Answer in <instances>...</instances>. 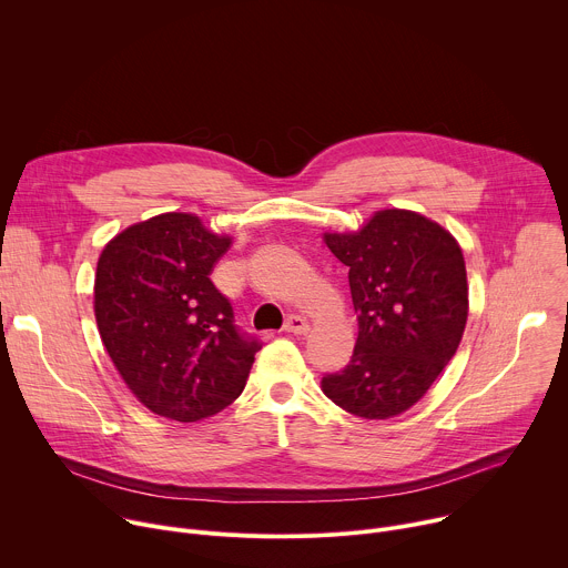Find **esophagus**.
<instances>
[{
	"mask_svg": "<svg viewBox=\"0 0 568 568\" xmlns=\"http://www.w3.org/2000/svg\"><path fill=\"white\" fill-rule=\"evenodd\" d=\"M284 329H286L288 334H297V336H302V334H306V332H308V323H306L304 318H300V316H288V318H286Z\"/></svg>",
	"mask_w": 568,
	"mask_h": 568,
	"instance_id": "obj_1",
	"label": "esophagus"
}]
</instances>
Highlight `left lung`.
<instances>
[{"instance_id": "left-lung-1", "label": "left lung", "mask_w": 568, "mask_h": 568, "mask_svg": "<svg viewBox=\"0 0 568 568\" xmlns=\"http://www.w3.org/2000/svg\"><path fill=\"white\" fill-rule=\"evenodd\" d=\"M325 243L349 268L358 338L349 363L323 376V393L352 415L395 417L426 395L460 345L469 308L463 250L406 210L376 212Z\"/></svg>"}]
</instances>
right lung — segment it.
Segmentation results:
<instances>
[{"label": "right lung", "mask_w": 568, "mask_h": 568, "mask_svg": "<svg viewBox=\"0 0 568 568\" xmlns=\"http://www.w3.org/2000/svg\"><path fill=\"white\" fill-rule=\"evenodd\" d=\"M230 247L192 214H160L101 252L94 316L133 395L153 413L199 422L230 406L262 343L234 325L210 273Z\"/></svg>", "instance_id": "right-lung-1"}]
</instances>
